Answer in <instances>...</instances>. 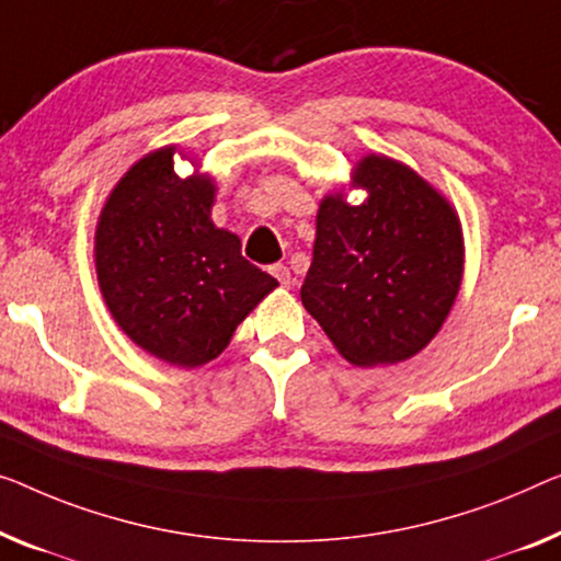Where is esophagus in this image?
<instances>
[{"instance_id": "1", "label": "esophagus", "mask_w": 561, "mask_h": 561, "mask_svg": "<svg viewBox=\"0 0 561 561\" xmlns=\"http://www.w3.org/2000/svg\"><path fill=\"white\" fill-rule=\"evenodd\" d=\"M270 272L274 274V277L279 279L282 287H291V284H295V277H291L289 266H284V264H274V266H270Z\"/></svg>"}]
</instances>
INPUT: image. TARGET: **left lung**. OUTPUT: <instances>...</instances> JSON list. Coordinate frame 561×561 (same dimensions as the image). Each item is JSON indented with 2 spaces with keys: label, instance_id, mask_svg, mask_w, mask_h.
I'll return each mask as SVG.
<instances>
[{
  "label": "left lung",
  "instance_id": "obj_1",
  "mask_svg": "<svg viewBox=\"0 0 561 561\" xmlns=\"http://www.w3.org/2000/svg\"><path fill=\"white\" fill-rule=\"evenodd\" d=\"M360 206L342 191L317 211L302 305L347 363L396 365L428 345L463 277L461 221L446 196L388 156L353 169Z\"/></svg>",
  "mask_w": 561,
  "mask_h": 561
}]
</instances>
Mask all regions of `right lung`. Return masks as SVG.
Returning <instances> with one entry per match:
<instances>
[{
	"instance_id": "1",
	"label": "right lung",
	"mask_w": 561,
	"mask_h": 561,
	"mask_svg": "<svg viewBox=\"0 0 561 561\" xmlns=\"http://www.w3.org/2000/svg\"><path fill=\"white\" fill-rule=\"evenodd\" d=\"M173 156L175 146L158 148L115 183L98 219L95 270L113 320L138 347L198 367L279 282L241 256L237 233L214 227V179H181Z\"/></svg>"
}]
</instances>
